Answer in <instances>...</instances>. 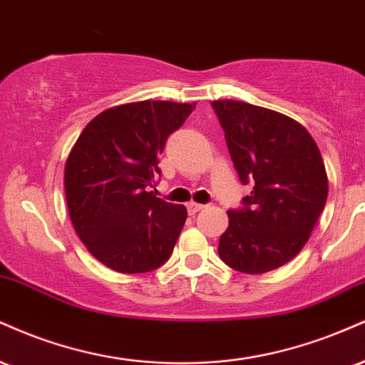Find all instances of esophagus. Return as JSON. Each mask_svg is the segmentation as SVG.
Segmentation results:
<instances>
[{"instance_id":"34e87169","label":"esophagus","mask_w":365,"mask_h":365,"mask_svg":"<svg viewBox=\"0 0 365 365\" xmlns=\"http://www.w3.org/2000/svg\"><path fill=\"white\" fill-rule=\"evenodd\" d=\"M204 207H205V205L195 204V202H190V204H187V210H188V214H190V216H194V214H197L199 210H202Z\"/></svg>"}]
</instances>
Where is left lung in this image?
<instances>
[{
  "label": "left lung",
  "mask_w": 365,
  "mask_h": 365,
  "mask_svg": "<svg viewBox=\"0 0 365 365\" xmlns=\"http://www.w3.org/2000/svg\"><path fill=\"white\" fill-rule=\"evenodd\" d=\"M243 185V207L227 210L219 257L243 274L279 269L301 252L323 212L328 177L314 139L294 118L238 102H212Z\"/></svg>",
  "instance_id": "obj_1"
}]
</instances>
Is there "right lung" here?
Wrapping results in <instances>:
<instances>
[{
	"mask_svg": "<svg viewBox=\"0 0 365 365\" xmlns=\"http://www.w3.org/2000/svg\"><path fill=\"white\" fill-rule=\"evenodd\" d=\"M195 103L144 100L88 122L64 166L69 217L88 252L108 269L143 274L168 260L185 205L158 199V156Z\"/></svg>",
	"mask_w": 365,
	"mask_h": 365,
	"instance_id": "obj_1",
	"label": "right lung"
}]
</instances>
